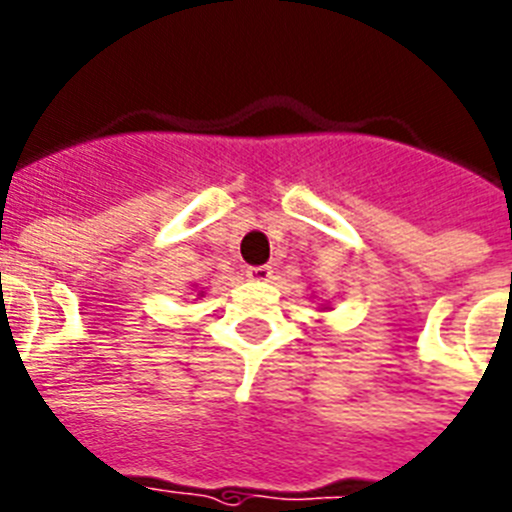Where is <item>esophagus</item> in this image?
<instances>
[{
    "label": "esophagus",
    "instance_id": "34e87169",
    "mask_svg": "<svg viewBox=\"0 0 512 512\" xmlns=\"http://www.w3.org/2000/svg\"><path fill=\"white\" fill-rule=\"evenodd\" d=\"M271 274H274V271H271V266H251V269L246 271V276L251 281H269Z\"/></svg>",
    "mask_w": 512,
    "mask_h": 512
}]
</instances>
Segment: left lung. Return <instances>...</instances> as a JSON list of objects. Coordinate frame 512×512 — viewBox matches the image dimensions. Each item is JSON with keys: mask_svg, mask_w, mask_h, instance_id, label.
<instances>
[{"mask_svg": "<svg viewBox=\"0 0 512 512\" xmlns=\"http://www.w3.org/2000/svg\"><path fill=\"white\" fill-rule=\"evenodd\" d=\"M327 309H330L327 304H320V307H317V312H327Z\"/></svg>", "mask_w": 512, "mask_h": 512, "instance_id": "obj_1", "label": "left lung"}]
</instances>
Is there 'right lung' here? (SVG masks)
<instances>
[{
    "mask_svg": "<svg viewBox=\"0 0 512 512\" xmlns=\"http://www.w3.org/2000/svg\"><path fill=\"white\" fill-rule=\"evenodd\" d=\"M190 294H195V299L205 297V294H203V289H200V287H198V284H190Z\"/></svg>",
    "mask_w": 512,
    "mask_h": 512,
    "instance_id": "add662e5",
    "label": "right lung"
}]
</instances>
